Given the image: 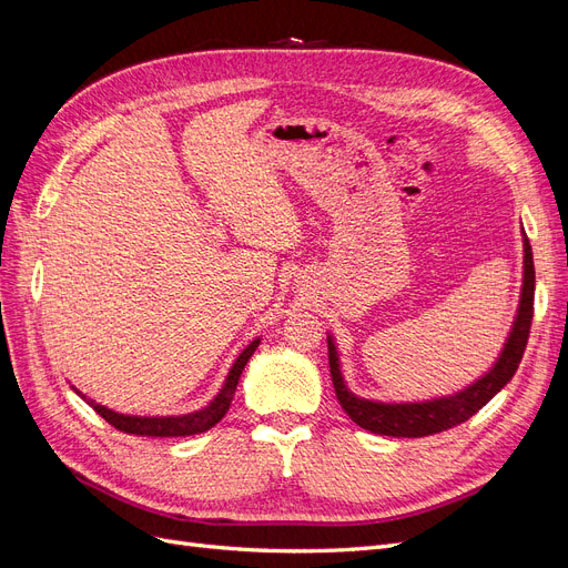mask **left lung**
Returning a JSON list of instances; mask_svg holds the SVG:
<instances>
[{"label":"left lung","mask_w":568,"mask_h":568,"mask_svg":"<svg viewBox=\"0 0 568 568\" xmlns=\"http://www.w3.org/2000/svg\"><path fill=\"white\" fill-rule=\"evenodd\" d=\"M534 292H536L534 252H530V243L524 233V285H521L519 314L515 325H511V333L507 337V344L498 363L465 392H457L455 396L425 400V404H377V400H365L352 394L344 384L333 337H327V361H331V375H333L339 406L358 427L382 436L417 438V436L446 432L455 425L467 423L474 413H479L488 400L496 396L511 377H515L528 342L530 321H534Z\"/></svg>","instance_id":"1"}]
</instances>
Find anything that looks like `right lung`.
<instances>
[{
	"label": "right lung",
	"mask_w": 568,
	"mask_h": 568,
	"mask_svg": "<svg viewBox=\"0 0 568 568\" xmlns=\"http://www.w3.org/2000/svg\"><path fill=\"white\" fill-rule=\"evenodd\" d=\"M257 346H260V339H254L252 344H247L245 349H243V354L235 358L222 392L214 396L212 404L207 408H203V410H195V413H189V415H176V417L120 415L115 410H108L105 406L94 404V400L87 398L78 389L75 392L105 419L108 425H113L115 429H120L124 434H136V436H191V434H200V432L212 429L219 423V419L226 415L231 400H233V394H235V387H237V379H241L245 365H247L250 356L254 354V349H257Z\"/></svg>",
	"instance_id": "obj_1"
}]
</instances>
